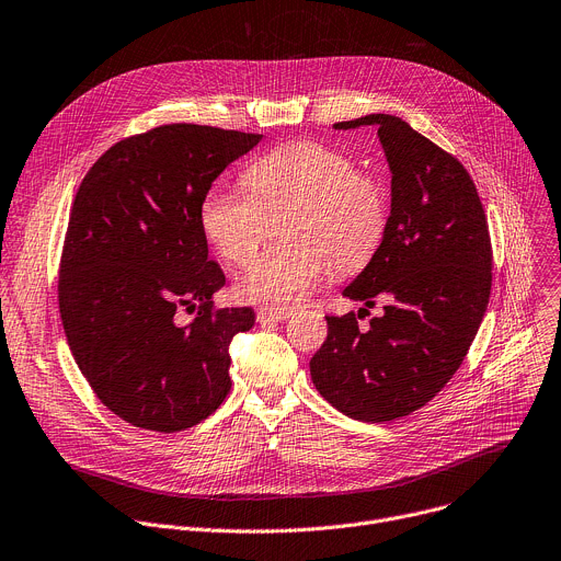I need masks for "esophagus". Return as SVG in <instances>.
<instances>
[{
    "instance_id": "34e87169",
    "label": "esophagus",
    "mask_w": 561,
    "mask_h": 561,
    "mask_svg": "<svg viewBox=\"0 0 561 561\" xmlns=\"http://www.w3.org/2000/svg\"><path fill=\"white\" fill-rule=\"evenodd\" d=\"M255 317H257V321H261L263 325H267V323H278V321L289 319L291 312L289 310H278V308H261Z\"/></svg>"
}]
</instances>
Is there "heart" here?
Listing matches in <instances>:
<instances>
[{
	"mask_svg": "<svg viewBox=\"0 0 561 561\" xmlns=\"http://www.w3.org/2000/svg\"><path fill=\"white\" fill-rule=\"evenodd\" d=\"M251 195L215 186L199 202V227L231 265H247L261 249L270 220L289 213L291 249L253 261L236 291L247 304L285 310L325 276L364 270L389 227V193L370 172L334 146L289 141L257 157L244 172Z\"/></svg>",
	"mask_w": 561,
	"mask_h": 561,
	"instance_id": "1",
	"label": "heart"
}]
</instances>
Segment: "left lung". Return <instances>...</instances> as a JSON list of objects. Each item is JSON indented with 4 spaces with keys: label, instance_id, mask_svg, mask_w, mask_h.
Listing matches in <instances>:
<instances>
[{
    "label": "left lung",
    "instance_id": "obj_1",
    "mask_svg": "<svg viewBox=\"0 0 561 561\" xmlns=\"http://www.w3.org/2000/svg\"><path fill=\"white\" fill-rule=\"evenodd\" d=\"M359 125L377 127L389 161L391 215L381 247L343 296L386 306L364 332L355 312L325 317L328 339L310 373L341 413L391 422L434 400L460 368L488 310L492 242L477 186L454 154L391 114L334 130Z\"/></svg>",
    "mask_w": 561,
    "mask_h": 561
}]
</instances>
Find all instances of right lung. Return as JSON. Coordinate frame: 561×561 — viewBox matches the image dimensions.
I'll list each match as a JSON object with an SVG mask.
<instances>
[{"label": "right lung", "mask_w": 561, "mask_h": 561, "mask_svg": "<svg viewBox=\"0 0 561 561\" xmlns=\"http://www.w3.org/2000/svg\"><path fill=\"white\" fill-rule=\"evenodd\" d=\"M263 135L170 123L114 144L84 175L65 233L58 306L71 355L121 420L175 434L231 389V339L251 308H215L199 202ZM194 321L184 327L179 314Z\"/></svg>", "instance_id": "add662e5"}]
</instances>
